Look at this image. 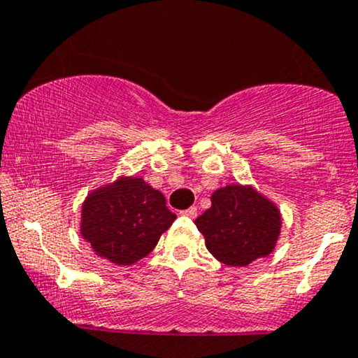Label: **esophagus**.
I'll list each match as a JSON object with an SVG mask.
<instances>
[{"label":"esophagus","instance_id":"34e87169","mask_svg":"<svg viewBox=\"0 0 358 358\" xmlns=\"http://www.w3.org/2000/svg\"><path fill=\"white\" fill-rule=\"evenodd\" d=\"M196 213H198V212H196V206H190V208L183 210V212H182L183 217H188V218H195Z\"/></svg>","mask_w":358,"mask_h":358}]
</instances>
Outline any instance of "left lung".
Segmentation results:
<instances>
[{
	"instance_id": "obj_1",
	"label": "left lung",
	"mask_w": 358,
	"mask_h": 358,
	"mask_svg": "<svg viewBox=\"0 0 358 358\" xmlns=\"http://www.w3.org/2000/svg\"><path fill=\"white\" fill-rule=\"evenodd\" d=\"M208 252L222 264L247 266L273 252L282 228L275 203L253 187L227 185L212 195V206L195 220Z\"/></svg>"
}]
</instances>
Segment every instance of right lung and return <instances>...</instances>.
<instances>
[{
    "instance_id": "right-lung-1",
    "label": "right lung",
    "mask_w": 358,
    "mask_h": 358,
    "mask_svg": "<svg viewBox=\"0 0 358 358\" xmlns=\"http://www.w3.org/2000/svg\"><path fill=\"white\" fill-rule=\"evenodd\" d=\"M176 215L162 192L138 176H120L88 193L81 206V236L98 257L131 265L157 247Z\"/></svg>"
}]
</instances>
